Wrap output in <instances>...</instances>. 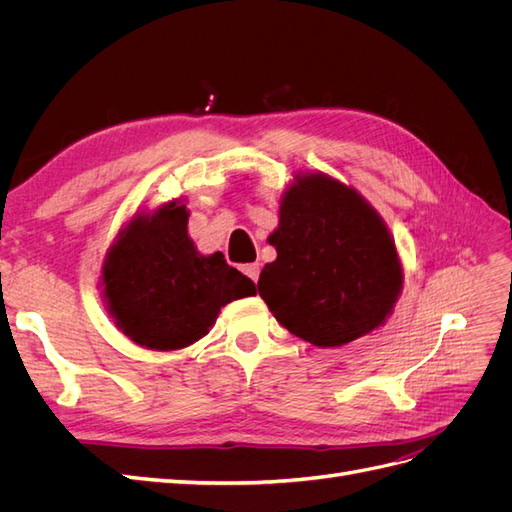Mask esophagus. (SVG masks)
<instances>
[{
  "mask_svg": "<svg viewBox=\"0 0 512 512\" xmlns=\"http://www.w3.org/2000/svg\"><path fill=\"white\" fill-rule=\"evenodd\" d=\"M241 271L247 275V277H250V280L252 282H258V275H260V267L256 265V262H252V265H243L241 267Z\"/></svg>",
  "mask_w": 512,
  "mask_h": 512,
  "instance_id": "esophagus-1",
  "label": "esophagus"
}]
</instances>
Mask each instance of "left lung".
<instances>
[{
	"label": "left lung",
	"instance_id": "left-lung-1",
	"mask_svg": "<svg viewBox=\"0 0 512 512\" xmlns=\"http://www.w3.org/2000/svg\"><path fill=\"white\" fill-rule=\"evenodd\" d=\"M269 243L277 258L262 269L258 294L292 335L344 346L391 314L404 284L395 241L348 185L320 173L297 177Z\"/></svg>",
	"mask_w": 512,
	"mask_h": 512
}]
</instances>
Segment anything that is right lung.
Masks as SVG:
<instances>
[{
  "mask_svg": "<svg viewBox=\"0 0 512 512\" xmlns=\"http://www.w3.org/2000/svg\"><path fill=\"white\" fill-rule=\"evenodd\" d=\"M188 209L179 200L138 213L119 232L102 265L108 312L132 342L179 350L209 333L220 309L256 294L224 254L200 256L188 237Z\"/></svg>",
  "mask_w": 512,
  "mask_h": 512,
  "instance_id": "obj_1",
  "label": "right lung"
}]
</instances>
